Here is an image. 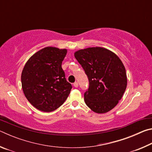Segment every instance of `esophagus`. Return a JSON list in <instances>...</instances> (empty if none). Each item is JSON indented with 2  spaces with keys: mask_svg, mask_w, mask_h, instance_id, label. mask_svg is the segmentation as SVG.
<instances>
[{
  "mask_svg": "<svg viewBox=\"0 0 152 152\" xmlns=\"http://www.w3.org/2000/svg\"><path fill=\"white\" fill-rule=\"evenodd\" d=\"M74 87H76V88H77V87L78 86V82H74Z\"/></svg>",
  "mask_w": 152,
  "mask_h": 152,
  "instance_id": "34e87169",
  "label": "esophagus"
}]
</instances>
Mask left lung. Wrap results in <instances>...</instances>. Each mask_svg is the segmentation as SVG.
Returning a JSON list of instances; mask_svg holds the SVG:
<instances>
[{"label": "left lung", "instance_id": "1", "mask_svg": "<svg viewBox=\"0 0 152 152\" xmlns=\"http://www.w3.org/2000/svg\"><path fill=\"white\" fill-rule=\"evenodd\" d=\"M89 80L84 101L92 111L105 113L121 99L127 87L125 66L118 56L106 48L96 47L74 53Z\"/></svg>", "mask_w": 152, "mask_h": 152}]
</instances>
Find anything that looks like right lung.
Returning a JSON list of instances; mask_svg holds the SVG:
<instances>
[{
  "label": "right lung",
  "instance_id": "add662e5",
  "mask_svg": "<svg viewBox=\"0 0 152 152\" xmlns=\"http://www.w3.org/2000/svg\"><path fill=\"white\" fill-rule=\"evenodd\" d=\"M66 49L46 47L31 57L21 74L25 97L41 111L49 113L60 107L72 88L66 80L61 64Z\"/></svg>",
  "mask_w": 152,
  "mask_h": 152
}]
</instances>
